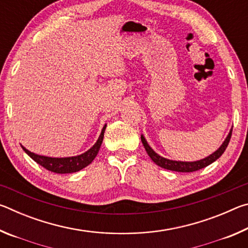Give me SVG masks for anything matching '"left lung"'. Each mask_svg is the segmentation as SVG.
Masks as SVG:
<instances>
[{"mask_svg": "<svg viewBox=\"0 0 248 248\" xmlns=\"http://www.w3.org/2000/svg\"><path fill=\"white\" fill-rule=\"evenodd\" d=\"M231 136H232V130H231L229 136L226 137L225 141L223 142V144L220 146L219 150H217L215 153H212L211 155H209L208 157H205L203 159H200V161L197 162H177V161H170V159L164 158L162 156H159L158 154H156L154 151L150 148V145L148 144V142L145 141L144 137L141 136V141L144 145V149L146 151V153L149 154V156L151 159L155 163V164L163 167L165 170H174V171H180V173H190V171H196L199 170L203 167L208 166L216 161V159L219 158L222 154L224 153L225 149L228 148V144L231 140Z\"/></svg>", "mask_w": 248, "mask_h": 248, "instance_id": "8db88e82", "label": "left lung"}]
</instances>
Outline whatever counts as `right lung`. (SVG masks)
Here are the masks:
<instances>
[{"mask_svg":"<svg viewBox=\"0 0 248 248\" xmlns=\"http://www.w3.org/2000/svg\"><path fill=\"white\" fill-rule=\"evenodd\" d=\"M105 129H106V125H104L102 133H100L98 140L93 145V148H91L85 153L78 155V156L62 157V158L48 157V156H43V155L32 153V152H31V151H28L27 149H25L24 146H22V148L25 152H26L29 156L33 159V161L38 163V164L43 167H45L46 170L53 171V173H57V174L75 173V171L83 170L84 167L90 165L91 163L93 162V159L96 157V155H97V153H98L100 145H102Z\"/></svg>","mask_w":248,"mask_h":248,"instance_id":"obj_1","label":"right lung"}]
</instances>
